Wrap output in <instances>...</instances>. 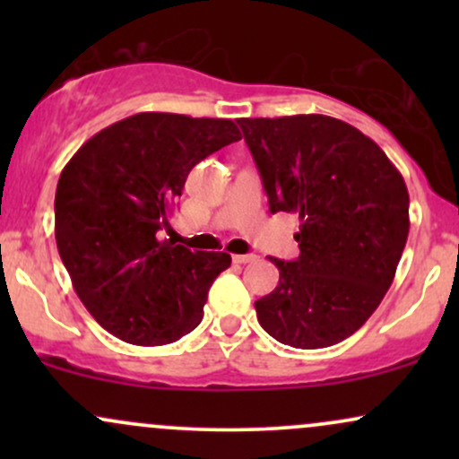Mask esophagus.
I'll use <instances>...</instances> for the list:
<instances>
[{"label": "esophagus", "instance_id": "esophagus-1", "mask_svg": "<svg viewBox=\"0 0 459 459\" xmlns=\"http://www.w3.org/2000/svg\"><path fill=\"white\" fill-rule=\"evenodd\" d=\"M235 263H239V265H246V263H252L256 261V255H235L233 256Z\"/></svg>", "mask_w": 459, "mask_h": 459}]
</instances>
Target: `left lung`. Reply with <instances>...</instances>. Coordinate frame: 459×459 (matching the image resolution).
Returning <instances> with one entry per match:
<instances>
[{"label":"left lung","mask_w":459,"mask_h":459,"mask_svg":"<svg viewBox=\"0 0 459 459\" xmlns=\"http://www.w3.org/2000/svg\"><path fill=\"white\" fill-rule=\"evenodd\" d=\"M270 212L298 213L296 261L256 299L267 334L299 350L351 336L391 287L408 241L402 172L362 131L324 114L239 118Z\"/></svg>","instance_id":"obj_1"}]
</instances>
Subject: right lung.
I'll use <instances>...</instances> for the list:
<instances>
[{
	"label": "right lung",
	"mask_w": 459,
	"mask_h": 459,
	"mask_svg": "<svg viewBox=\"0 0 459 459\" xmlns=\"http://www.w3.org/2000/svg\"><path fill=\"white\" fill-rule=\"evenodd\" d=\"M241 140L229 118L142 112L82 144L56 189V244L73 289L109 334L166 345L203 319L226 252L160 239L198 161Z\"/></svg>",
	"instance_id": "obj_1"
}]
</instances>
